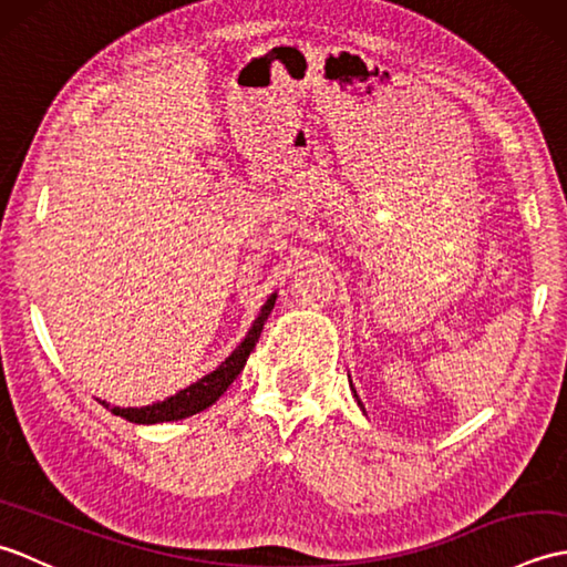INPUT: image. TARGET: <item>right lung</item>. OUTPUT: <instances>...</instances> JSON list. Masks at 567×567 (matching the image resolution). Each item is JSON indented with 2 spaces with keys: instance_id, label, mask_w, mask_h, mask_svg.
<instances>
[{
  "instance_id": "1",
  "label": "right lung",
  "mask_w": 567,
  "mask_h": 567,
  "mask_svg": "<svg viewBox=\"0 0 567 567\" xmlns=\"http://www.w3.org/2000/svg\"><path fill=\"white\" fill-rule=\"evenodd\" d=\"M272 307H275V295L262 305L260 315H258L256 323H252V329L248 331L244 343H240L219 368L209 372L207 378H202L199 382L189 384V388H185V390H179L175 396H167L165 402L141 406V409H122V406H112L106 402H102V404L106 409H112L116 416L134 421V424H163V421L185 419V416L202 412V409L212 406L228 390V384L238 378V372L244 370L250 351L256 348V343L260 339L262 327H265V321H268V315L272 311Z\"/></svg>"
}]
</instances>
